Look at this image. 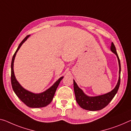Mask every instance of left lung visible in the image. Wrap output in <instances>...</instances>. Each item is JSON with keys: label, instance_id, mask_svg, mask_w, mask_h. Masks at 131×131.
Instances as JSON below:
<instances>
[{"label": "left lung", "instance_id": "1", "mask_svg": "<svg viewBox=\"0 0 131 131\" xmlns=\"http://www.w3.org/2000/svg\"><path fill=\"white\" fill-rule=\"evenodd\" d=\"M111 50L117 56L119 66V80H118L117 85H116L115 88L112 91L102 95L90 97V96L86 95L84 93L83 91L78 87L77 84H76V82L74 80V90L76 101H77L78 105L84 110L89 111H98L103 109L111 101V100L113 99L116 92H118V89H119L121 81V63L119 57H118L117 52H116L115 46L113 43H112L111 44Z\"/></svg>", "mask_w": 131, "mask_h": 131}]
</instances>
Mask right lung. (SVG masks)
Wrapping results in <instances>:
<instances>
[{
    "mask_svg": "<svg viewBox=\"0 0 131 131\" xmlns=\"http://www.w3.org/2000/svg\"><path fill=\"white\" fill-rule=\"evenodd\" d=\"M29 37V35H27L26 37L22 40L20 43L19 47L16 51L14 54L11 63V83L13 90L15 93L16 94L18 98L22 102H24L26 105L31 108H41L47 106L53 100L54 94L56 90L59 86L61 80L63 79V77L60 78L56 81L54 85L51 86L49 89L46 90L44 92L41 94H34L31 92H29L26 90L20 85L19 82L16 79L15 74L13 71V63L15 60L16 54L18 50L20 49L24 42H25L27 38Z\"/></svg>",
    "mask_w": 131,
    "mask_h": 131,
    "instance_id": "obj_1",
    "label": "right lung"
}]
</instances>
